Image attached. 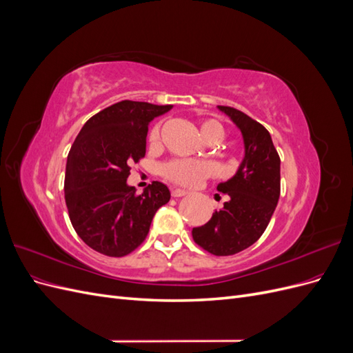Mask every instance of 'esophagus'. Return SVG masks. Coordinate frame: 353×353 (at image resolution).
Returning <instances> with one entry per match:
<instances>
[{"instance_id": "esophagus-1", "label": "esophagus", "mask_w": 353, "mask_h": 353, "mask_svg": "<svg viewBox=\"0 0 353 353\" xmlns=\"http://www.w3.org/2000/svg\"><path fill=\"white\" fill-rule=\"evenodd\" d=\"M187 194V190L183 188H172V197H183Z\"/></svg>"}]
</instances>
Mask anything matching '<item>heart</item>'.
<instances>
[{"label":"heart","instance_id":"heart-1","mask_svg":"<svg viewBox=\"0 0 353 353\" xmlns=\"http://www.w3.org/2000/svg\"><path fill=\"white\" fill-rule=\"evenodd\" d=\"M160 130L162 125L156 123L148 132V143L157 144L160 140ZM199 130L206 141H218L223 135V126L218 119H201L199 122ZM160 174L166 179L183 185H196L201 179L209 178L215 174V165L209 160L196 159H172L160 166Z\"/></svg>","mask_w":353,"mask_h":353}]
</instances>
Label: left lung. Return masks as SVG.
<instances>
[{
	"instance_id": "left-lung-1",
	"label": "left lung",
	"mask_w": 353,
	"mask_h": 353,
	"mask_svg": "<svg viewBox=\"0 0 353 353\" xmlns=\"http://www.w3.org/2000/svg\"><path fill=\"white\" fill-rule=\"evenodd\" d=\"M218 108L240 128L244 159L237 174L218 185L227 197L223 208L191 234L206 252L231 256L250 248L268 227L280 199V156L263 125L230 105Z\"/></svg>"
}]
</instances>
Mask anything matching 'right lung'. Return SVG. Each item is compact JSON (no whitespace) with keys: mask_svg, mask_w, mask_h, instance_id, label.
<instances>
[{"mask_svg":"<svg viewBox=\"0 0 353 353\" xmlns=\"http://www.w3.org/2000/svg\"><path fill=\"white\" fill-rule=\"evenodd\" d=\"M172 105L123 100L85 122L66 163L65 199L72 225L91 249L112 258L134 252L154 213L170 199L153 181L141 194L126 184L131 165L145 156L148 123Z\"/></svg>","mask_w":353,"mask_h":353,"instance_id":"obj_1","label":"right lung"}]
</instances>
